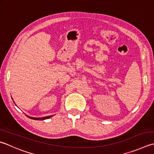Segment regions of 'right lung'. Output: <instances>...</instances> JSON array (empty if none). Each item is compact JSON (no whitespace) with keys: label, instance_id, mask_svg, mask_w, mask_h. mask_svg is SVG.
Returning <instances> with one entry per match:
<instances>
[{"label":"right lung","instance_id":"right-lung-1","mask_svg":"<svg viewBox=\"0 0 154 154\" xmlns=\"http://www.w3.org/2000/svg\"><path fill=\"white\" fill-rule=\"evenodd\" d=\"M14 102V101H13ZM28 117H29L30 119H35V120H45V119H49L50 117H52V116H47V117H29L28 116H26Z\"/></svg>","mask_w":154,"mask_h":154}]
</instances>
